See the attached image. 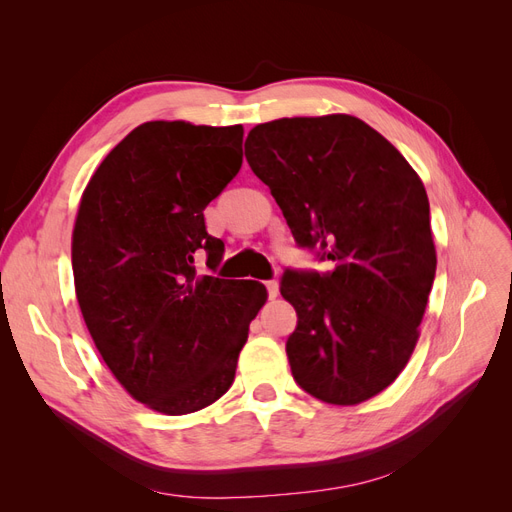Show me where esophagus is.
Listing matches in <instances>:
<instances>
[{"instance_id":"34e87169","label":"esophagus","mask_w":512,"mask_h":512,"mask_svg":"<svg viewBox=\"0 0 512 512\" xmlns=\"http://www.w3.org/2000/svg\"><path fill=\"white\" fill-rule=\"evenodd\" d=\"M265 286L269 292V299H275L277 294H280V284H277V280H269V282H265Z\"/></svg>"}]
</instances>
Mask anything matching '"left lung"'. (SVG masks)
<instances>
[{
    "mask_svg": "<svg viewBox=\"0 0 512 512\" xmlns=\"http://www.w3.org/2000/svg\"><path fill=\"white\" fill-rule=\"evenodd\" d=\"M245 158L294 241L333 265L282 275L299 318L286 342L292 378L327 404H361L406 367L436 277L423 181L350 115L260 123Z\"/></svg>",
    "mask_w": 512,
    "mask_h": 512,
    "instance_id": "obj_1",
    "label": "left lung"
}]
</instances>
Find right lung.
I'll return each mask as SVG.
<instances>
[{
	"label": "right lung",
	"instance_id": "right-lung-1",
	"mask_svg": "<svg viewBox=\"0 0 512 512\" xmlns=\"http://www.w3.org/2000/svg\"><path fill=\"white\" fill-rule=\"evenodd\" d=\"M243 128L149 121L89 179L72 235L76 299L104 363L136 401L190 414L235 382L250 322L267 301L254 280L198 275L222 260L205 207L237 177Z\"/></svg>",
	"mask_w": 512,
	"mask_h": 512
}]
</instances>
